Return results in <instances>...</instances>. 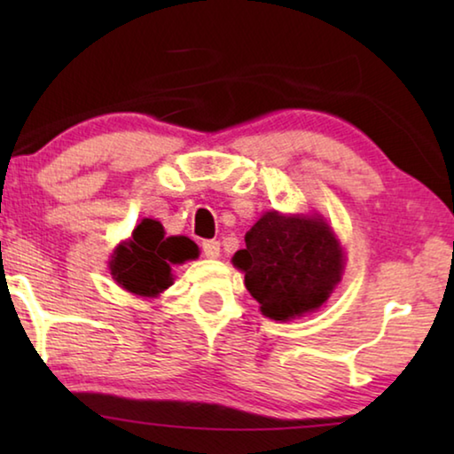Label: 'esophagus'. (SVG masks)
<instances>
[{"mask_svg": "<svg viewBox=\"0 0 454 454\" xmlns=\"http://www.w3.org/2000/svg\"><path fill=\"white\" fill-rule=\"evenodd\" d=\"M202 252L206 258H218L220 256V242L218 240H204Z\"/></svg>", "mask_w": 454, "mask_h": 454, "instance_id": "esophagus-1", "label": "esophagus"}]
</instances>
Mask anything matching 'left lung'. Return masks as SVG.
I'll list each match as a JSON object with an SVG mask.
<instances>
[{"mask_svg": "<svg viewBox=\"0 0 454 454\" xmlns=\"http://www.w3.org/2000/svg\"><path fill=\"white\" fill-rule=\"evenodd\" d=\"M232 262L272 320L320 309L340 280L342 250L320 218H286L268 212L246 234Z\"/></svg>", "mask_w": 454, "mask_h": 454, "instance_id": "8db88e82", "label": "left lung"}]
</instances>
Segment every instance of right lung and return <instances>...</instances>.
I'll return each mask as SVG.
<instances>
[{
	"mask_svg": "<svg viewBox=\"0 0 454 454\" xmlns=\"http://www.w3.org/2000/svg\"><path fill=\"white\" fill-rule=\"evenodd\" d=\"M198 256V246L186 236H164L156 220H142L132 240L121 244L110 262L114 278L140 296H156L170 286V264H182Z\"/></svg>",
	"mask_w": 454,
	"mask_h": 454,
	"instance_id": "right-lung-1",
	"label": "right lung"
}]
</instances>
